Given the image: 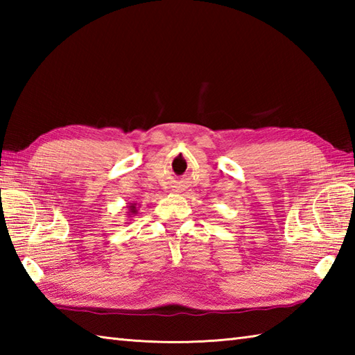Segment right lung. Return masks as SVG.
<instances>
[{
  "label": "right lung",
  "mask_w": 355,
  "mask_h": 355,
  "mask_svg": "<svg viewBox=\"0 0 355 355\" xmlns=\"http://www.w3.org/2000/svg\"><path fill=\"white\" fill-rule=\"evenodd\" d=\"M139 212V207H137V202H130V206H128V218H131L134 215H137Z\"/></svg>",
  "instance_id": "right-lung-1"
}]
</instances>
